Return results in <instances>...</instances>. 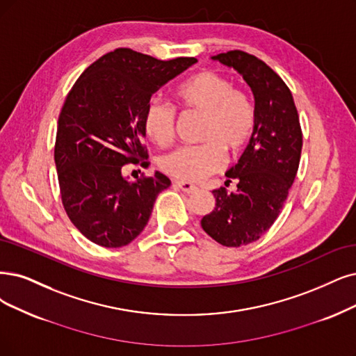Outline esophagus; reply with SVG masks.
Wrapping results in <instances>:
<instances>
[{
  "instance_id": "34e87169",
  "label": "esophagus",
  "mask_w": 356,
  "mask_h": 356,
  "mask_svg": "<svg viewBox=\"0 0 356 356\" xmlns=\"http://www.w3.org/2000/svg\"><path fill=\"white\" fill-rule=\"evenodd\" d=\"M175 183H176V186H179L183 192L188 193V195L198 192V186L193 185V183H189V181H179V180H176Z\"/></svg>"
}]
</instances>
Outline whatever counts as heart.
<instances>
[{
    "instance_id": "heart-1",
    "label": "heart",
    "mask_w": 356,
    "mask_h": 356,
    "mask_svg": "<svg viewBox=\"0 0 356 356\" xmlns=\"http://www.w3.org/2000/svg\"><path fill=\"white\" fill-rule=\"evenodd\" d=\"M180 107L204 115L196 147H180L158 158V167L165 175L195 181L217 173L226 161L225 152L238 156L251 142L257 127V111L245 90L234 88L227 77L216 72L195 73L176 89ZM142 124L147 135L158 145L175 139L176 108L160 97L145 104Z\"/></svg>"
}]
</instances>
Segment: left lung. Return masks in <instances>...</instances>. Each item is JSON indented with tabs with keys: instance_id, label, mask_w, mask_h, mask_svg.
I'll list each match as a JSON object with an SVG mask.
<instances>
[{
	"instance_id": "left-lung-1",
	"label": "left lung",
	"mask_w": 356,
	"mask_h": 356,
	"mask_svg": "<svg viewBox=\"0 0 356 356\" xmlns=\"http://www.w3.org/2000/svg\"><path fill=\"white\" fill-rule=\"evenodd\" d=\"M238 70L255 98V134L226 176L238 191H213L216 208L201 226L222 246L238 248L258 241L277 220L296 177L302 130L291 89L271 67L245 51L213 57Z\"/></svg>"
}]
</instances>
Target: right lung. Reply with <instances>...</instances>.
Here are the masks:
<instances>
[{"label": "right lung", "instance_id": "right-lung-1", "mask_svg": "<svg viewBox=\"0 0 356 356\" xmlns=\"http://www.w3.org/2000/svg\"><path fill=\"white\" fill-rule=\"evenodd\" d=\"M196 63L156 60L130 48L102 56L79 76L58 117L54 160L63 207L86 239L120 248L147 226L163 173L123 177L126 164L149 165L142 113L152 94Z\"/></svg>", "mask_w": 356, "mask_h": 356}]
</instances>
